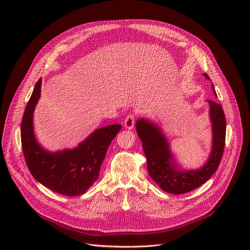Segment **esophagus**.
<instances>
[{
  "mask_svg": "<svg viewBox=\"0 0 250 250\" xmlns=\"http://www.w3.org/2000/svg\"><path fill=\"white\" fill-rule=\"evenodd\" d=\"M134 121H135V120H134V117H133L132 115H128V116L125 118V122H124L125 127L127 128V129H132L133 126H134Z\"/></svg>",
  "mask_w": 250,
  "mask_h": 250,
  "instance_id": "34e87169",
  "label": "esophagus"
}]
</instances>
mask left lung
<instances>
[{"instance_id":"left-lung-1","label":"left lung","mask_w":250,"mask_h":250,"mask_svg":"<svg viewBox=\"0 0 250 250\" xmlns=\"http://www.w3.org/2000/svg\"><path fill=\"white\" fill-rule=\"evenodd\" d=\"M209 80V77L204 73ZM213 94L217 93L211 84ZM211 122V150L207 162L195 170H183L178 166L169 142L159 125L150 120L139 119L135 127L142 141L149 176L165 192L185 194L203 185L215 173L220 165L226 142V117L222 104L208 100Z\"/></svg>"}]
</instances>
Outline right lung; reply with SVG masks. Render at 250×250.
Listing matches in <instances>:
<instances>
[{"instance_id": "right-lung-1", "label": "right lung", "mask_w": 250, "mask_h": 250, "mask_svg": "<svg viewBox=\"0 0 250 250\" xmlns=\"http://www.w3.org/2000/svg\"><path fill=\"white\" fill-rule=\"evenodd\" d=\"M41 90L42 78L35 84L21 125L26 165L34 179L53 192L68 197L83 195L98 180L106 150L122 125L94 130L73 149L48 151L39 144L33 131V112L41 98Z\"/></svg>"}]
</instances>
